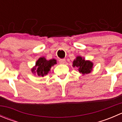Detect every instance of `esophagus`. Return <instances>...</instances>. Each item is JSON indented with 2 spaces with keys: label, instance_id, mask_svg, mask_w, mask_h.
I'll list each match as a JSON object with an SVG mask.
<instances>
[{
  "label": "esophagus",
  "instance_id": "obj_1",
  "mask_svg": "<svg viewBox=\"0 0 122 122\" xmlns=\"http://www.w3.org/2000/svg\"><path fill=\"white\" fill-rule=\"evenodd\" d=\"M59 62H60V64H64L66 62V59H60Z\"/></svg>",
  "mask_w": 122,
  "mask_h": 122
}]
</instances>
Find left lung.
Wrapping results in <instances>:
<instances>
[{"label":"left lung","instance_id":"8db88e82","mask_svg":"<svg viewBox=\"0 0 122 122\" xmlns=\"http://www.w3.org/2000/svg\"><path fill=\"white\" fill-rule=\"evenodd\" d=\"M93 63L90 61H86L81 56H77V58L73 61V67L78 68L80 73L88 74L91 72L93 68Z\"/></svg>","mask_w":122,"mask_h":122}]
</instances>
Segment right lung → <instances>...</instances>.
I'll return each mask as SVG.
<instances>
[{
  "label": "right lung",
  "instance_id": "1",
  "mask_svg": "<svg viewBox=\"0 0 122 122\" xmlns=\"http://www.w3.org/2000/svg\"><path fill=\"white\" fill-rule=\"evenodd\" d=\"M56 63V60L54 59L48 61L45 58L41 57L36 61L35 68L32 69V71L34 72L36 70L38 76L43 77L48 73L51 67Z\"/></svg>",
  "mask_w": 122,
  "mask_h": 122
}]
</instances>
